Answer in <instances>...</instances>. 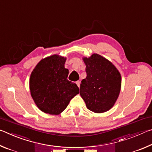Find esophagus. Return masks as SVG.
I'll return each instance as SVG.
<instances>
[{"mask_svg":"<svg viewBox=\"0 0 152 152\" xmlns=\"http://www.w3.org/2000/svg\"><path fill=\"white\" fill-rule=\"evenodd\" d=\"M76 84H77V86H78V87H80V81H77V82H76Z\"/></svg>","mask_w":152,"mask_h":152,"instance_id":"1","label":"esophagus"}]
</instances>
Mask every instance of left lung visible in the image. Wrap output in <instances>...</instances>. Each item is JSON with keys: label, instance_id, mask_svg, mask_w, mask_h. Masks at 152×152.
<instances>
[{"label": "left lung", "instance_id": "8db88e82", "mask_svg": "<svg viewBox=\"0 0 152 152\" xmlns=\"http://www.w3.org/2000/svg\"><path fill=\"white\" fill-rule=\"evenodd\" d=\"M86 65V78L80 84V94L91 111L107 112L114 106L121 88V76L111 61L93 53L82 58Z\"/></svg>", "mask_w": 152, "mask_h": 152}]
</instances>
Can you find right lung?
<instances>
[{
	"label": "right lung",
	"mask_w": 152,
	"mask_h": 152,
	"mask_svg": "<svg viewBox=\"0 0 152 152\" xmlns=\"http://www.w3.org/2000/svg\"><path fill=\"white\" fill-rule=\"evenodd\" d=\"M66 58L54 54L42 59L30 76L29 89L35 104L40 110L58 115L63 112L72 99L79 93L74 82L68 80Z\"/></svg>",
	"instance_id": "1"
}]
</instances>
